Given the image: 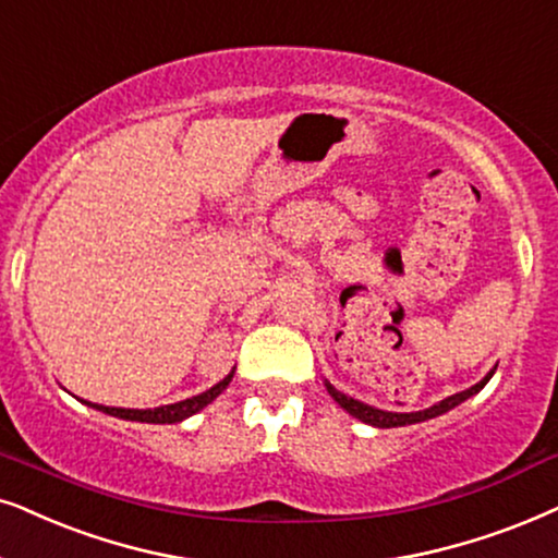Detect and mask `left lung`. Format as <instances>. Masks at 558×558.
Instances as JSON below:
<instances>
[{"label": "left lung", "instance_id": "left-lung-1", "mask_svg": "<svg viewBox=\"0 0 558 558\" xmlns=\"http://www.w3.org/2000/svg\"><path fill=\"white\" fill-rule=\"evenodd\" d=\"M492 374H495V368H492V372L484 376L480 385L469 387V389H464V392H459V395L446 397L444 402L433 404V408L423 410V412H387V410H376V408H372V404H364V402L353 400V397H349V395L338 392L336 387H330V385H325V387H328V392H330L332 400L341 404L345 412H351L353 417H359L361 423L376 425V428H400V425L423 423V421H430V417H436V415H444V412H448L451 408H456V404H461L464 400H469V397H472V395L480 392V389L492 379Z\"/></svg>", "mask_w": 558, "mask_h": 558}]
</instances>
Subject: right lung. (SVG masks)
Here are the masks:
<instances>
[{"label": "right lung", "mask_w": 558, "mask_h": 558, "mask_svg": "<svg viewBox=\"0 0 558 558\" xmlns=\"http://www.w3.org/2000/svg\"><path fill=\"white\" fill-rule=\"evenodd\" d=\"M230 379H233V374H228L226 379L220 381V385H215L213 389H207V392H202L197 397H192V400H182V402H173V404H163V408H154V410H125V408H105V404H92V408L107 412V415H114V417H122V421H137V423H182L184 417L194 415V412H199L202 408H207L209 402L215 400L217 395L222 392L230 385Z\"/></svg>", "instance_id": "1"}]
</instances>
